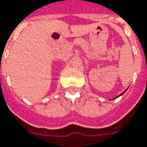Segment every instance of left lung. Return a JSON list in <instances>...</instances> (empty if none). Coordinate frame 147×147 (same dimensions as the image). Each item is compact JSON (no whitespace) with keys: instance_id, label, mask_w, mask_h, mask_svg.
<instances>
[{"instance_id":"8db88e82","label":"left lung","mask_w":147,"mask_h":147,"mask_svg":"<svg viewBox=\"0 0 147 147\" xmlns=\"http://www.w3.org/2000/svg\"><path fill=\"white\" fill-rule=\"evenodd\" d=\"M127 89H126L125 91H123V92H122L121 94H119V96H116V97H115V98H113V99H112V100H114V99H116V98H118L119 96H121L123 95V93H125V92H126V91H127Z\"/></svg>"}]
</instances>
